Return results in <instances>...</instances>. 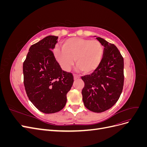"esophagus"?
I'll return each mask as SVG.
<instances>
[{
    "instance_id": "esophagus-1",
    "label": "esophagus",
    "mask_w": 147,
    "mask_h": 147,
    "mask_svg": "<svg viewBox=\"0 0 147 147\" xmlns=\"http://www.w3.org/2000/svg\"><path fill=\"white\" fill-rule=\"evenodd\" d=\"M80 76H78V75H75V74H74V80H77V79H78V78H80Z\"/></svg>"
}]
</instances>
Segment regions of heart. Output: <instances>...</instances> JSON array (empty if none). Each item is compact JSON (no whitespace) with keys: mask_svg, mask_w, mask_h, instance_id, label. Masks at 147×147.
I'll list each match as a JSON object with an SVG mask.
<instances>
[{"mask_svg":"<svg viewBox=\"0 0 147 147\" xmlns=\"http://www.w3.org/2000/svg\"><path fill=\"white\" fill-rule=\"evenodd\" d=\"M63 49L56 47L54 55L62 69L69 71L74 64L84 74L91 73L99 66L103 56V47L97 40L73 37L63 43Z\"/></svg>","mask_w":147,"mask_h":147,"instance_id":"heart-1","label":"heart"}]
</instances>
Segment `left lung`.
Listing matches in <instances>:
<instances>
[{
	"label": "left lung",
	"instance_id": "left-lung-1",
	"mask_svg": "<svg viewBox=\"0 0 147 147\" xmlns=\"http://www.w3.org/2000/svg\"><path fill=\"white\" fill-rule=\"evenodd\" d=\"M96 39L104 47L103 56L93 73L82 77L84 83L82 93L84 106L93 112L101 113L116 104L121 94L124 60L114 44L100 37Z\"/></svg>",
	"mask_w": 147,
	"mask_h": 147
}]
</instances>
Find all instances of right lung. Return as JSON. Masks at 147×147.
Listing matches in <instances>:
<instances>
[{
	"label": "right lung",
	"mask_w": 147,
	"mask_h": 147,
	"mask_svg": "<svg viewBox=\"0 0 147 147\" xmlns=\"http://www.w3.org/2000/svg\"><path fill=\"white\" fill-rule=\"evenodd\" d=\"M58 37L49 35L34 44L23 63L24 84L30 101L40 112L63 109L74 83L72 74L62 70L52 50Z\"/></svg>",
	"instance_id": "right-lung-1"
}]
</instances>
